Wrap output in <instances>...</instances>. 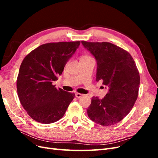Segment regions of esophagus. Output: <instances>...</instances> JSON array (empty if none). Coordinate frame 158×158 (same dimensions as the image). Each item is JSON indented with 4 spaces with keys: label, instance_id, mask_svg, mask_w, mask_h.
I'll list each match as a JSON object with an SVG mask.
<instances>
[{
    "label": "esophagus",
    "instance_id": "1",
    "mask_svg": "<svg viewBox=\"0 0 158 158\" xmlns=\"http://www.w3.org/2000/svg\"><path fill=\"white\" fill-rule=\"evenodd\" d=\"M83 95H84L83 94H80V93H76V94H75V96H76V98H81V97H82Z\"/></svg>",
    "mask_w": 158,
    "mask_h": 158
}]
</instances>
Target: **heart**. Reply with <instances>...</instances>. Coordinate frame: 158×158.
Masks as SVG:
<instances>
[{
  "label": "heart",
  "mask_w": 158,
  "mask_h": 158,
  "mask_svg": "<svg viewBox=\"0 0 158 158\" xmlns=\"http://www.w3.org/2000/svg\"><path fill=\"white\" fill-rule=\"evenodd\" d=\"M88 58H92L89 55H84L82 57H81V59H88Z\"/></svg>",
  "instance_id": "obj_1"
}]
</instances>
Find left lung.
Here are the masks:
<instances>
[{"label":"left lung","mask_w":158,"mask_h":158,"mask_svg":"<svg viewBox=\"0 0 158 158\" xmlns=\"http://www.w3.org/2000/svg\"><path fill=\"white\" fill-rule=\"evenodd\" d=\"M82 44L97 60L96 81L102 80L109 88L103 99L92 98L88 115L99 125H113L127 115L136 101L139 71L131 54L121 47L104 41Z\"/></svg>","instance_id":"1"}]
</instances>
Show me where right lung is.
Returning a JSON list of instances; mask_svg holds the SVG:
<instances>
[{
    "instance_id": "1",
    "label": "right lung",
    "mask_w": 158,
    "mask_h": 158,
    "mask_svg": "<svg viewBox=\"0 0 158 158\" xmlns=\"http://www.w3.org/2000/svg\"><path fill=\"white\" fill-rule=\"evenodd\" d=\"M80 44V41L48 43L23 59L16 80L17 92L22 106L34 121L49 124L64 116L75 94L56 89L52 83L58 80Z\"/></svg>"
}]
</instances>
